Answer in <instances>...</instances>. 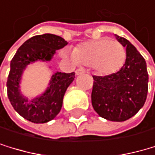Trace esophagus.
<instances>
[{
    "label": "esophagus",
    "instance_id": "1",
    "mask_svg": "<svg viewBox=\"0 0 155 155\" xmlns=\"http://www.w3.org/2000/svg\"><path fill=\"white\" fill-rule=\"evenodd\" d=\"M85 71H86V70H85L84 68H77L75 72H76V75H80V74L85 73Z\"/></svg>",
    "mask_w": 155,
    "mask_h": 155
}]
</instances>
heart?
Wrapping results in <instances>:
<instances>
[{
    "mask_svg": "<svg viewBox=\"0 0 155 155\" xmlns=\"http://www.w3.org/2000/svg\"><path fill=\"white\" fill-rule=\"evenodd\" d=\"M71 57L81 64L93 66L101 73L110 74L122 68L126 61V49L121 43L101 38L77 45Z\"/></svg>",
    "mask_w": 155,
    "mask_h": 155,
    "instance_id": "b5f03b06",
    "label": "heart"
}]
</instances>
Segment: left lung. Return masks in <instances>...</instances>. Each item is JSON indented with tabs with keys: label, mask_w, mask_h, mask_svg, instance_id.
Returning <instances> with one entry per match:
<instances>
[{
	"label": "left lung",
	"mask_w": 155,
	"mask_h": 155,
	"mask_svg": "<svg viewBox=\"0 0 155 155\" xmlns=\"http://www.w3.org/2000/svg\"><path fill=\"white\" fill-rule=\"evenodd\" d=\"M126 48V62L117 72L93 76L91 104L101 117L126 121L144 106L148 94L149 74L146 61L128 40L116 35Z\"/></svg>",
	"instance_id": "8db88e82"
}]
</instances>
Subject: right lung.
<instances>
[{"label": "right lung", "mask_w": 155, "mask_h": 155, "mask_svg": "<svg viewBox=\"0 0 155 155\" xmlns=\"http://www.w3.org/2000/svg\"><path fill=\"white\" fill-rule=\"evenodd\" d=\"M67 45V41L54 34L36 35L21 45L12 58L6 82L7 96L14 110L32 123H46L60 112L64 92L74 80L75 73L56 72L52 76L48 91L32 101L27 100L20 92L21 73L31 62L49 61L57 49Z\"/></svg>", "instance_id": "add662e5"}]
</instances>
